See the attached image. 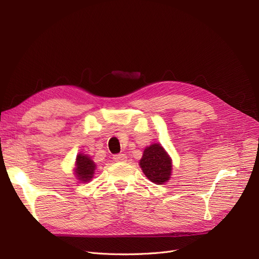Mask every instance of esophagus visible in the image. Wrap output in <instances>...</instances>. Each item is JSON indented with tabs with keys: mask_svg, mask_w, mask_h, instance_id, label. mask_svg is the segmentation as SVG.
Returning <instances> with one entry per match:
<instances>
[{
	"mask_svg": "<svg viewBox=\"0 0 259 259\" xmlns=\"http://www.w3.org/2000/svg\"><path fill=\"white\" fill-rule=\"evenodd\" d=\"M113 159L116 162H124L127 160V156L123 155V154H118V155H115L113 157Z\"/></svg>",
	"mask_w": 259,
	"mask_h": 259,
	"instance_id": "esophagus-1",
	"label": "esophagus"
}]
</instances>
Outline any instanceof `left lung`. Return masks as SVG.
<instances>
[{
    "label": "left lung",
    "mask_w": 259,
    "mask_h": 259,
    "mask_svg": "<svg viewBox=\"0 0 259 259\" xmlns=\"http://www.w3.org/2000/svg\"><path fill=\"white\" fill-rule=\"evenodd\" d=\"M140 167L144 175L157 185H163L171 175V158L159 143L147 146L140 160Z\"/></svg>",
    "instance_id": "1"
}]
</instances>
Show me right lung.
Instances as JSON below:
<instances>
[{
    "label": "right lung",
    "mask_w": 259,
    "mask_h": 259,
    "mask_svg": "<svg viewBox=\"0 0 259 259\" xmlns=\"http://www.w3.org/2000/svg\"><path fill=\"white\" fill-rule=\"evenodd\" d=\"M96 168H97L96 167V163L89 155L79 154L76 156L73 168V174L76 180L84 184L89 183V181L93 179Z\"/></svg>",
    "instance_id": "add662e5"
}]
</instances>
